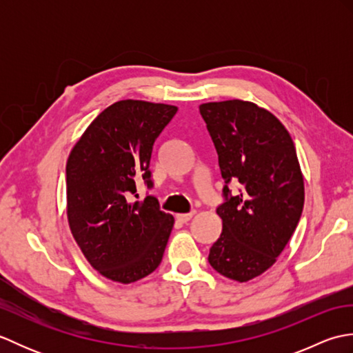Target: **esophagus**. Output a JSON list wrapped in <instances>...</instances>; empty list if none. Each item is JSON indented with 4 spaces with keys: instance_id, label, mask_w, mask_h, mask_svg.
I'll use <instances>...</instances> for the list:
<instances>
[{
    "instance_id": "1",
    "label": "esophagus",
    "mask_w": 353,
    "mask_h": 353,
    "mask_svg": "<svg viewBox=\"0 0 353 353\" xmlns=\"http://www.w3.org/2000/svg\"><path fill=\"white\" fill-rule=\"evenodd\" d=\"M192 215H194V212H190V214H177L176 219H177L179 221L186 223V221H190V220L192 219Z\"/></svg>"
}]
</instances>
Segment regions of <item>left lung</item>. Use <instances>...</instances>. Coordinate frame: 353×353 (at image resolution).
Returning a JSON list of instances; mask_svg holds the SVG:
<instances>
[{"instance_id":"8db88e82","label":"left lung","mask_w":353,"mask_h":353,"mask_svg":"<svg viewBox=\"0 0 353 353\" xmlns=\"http://www.w3.org/2000/svg\"><path fill=\"white\" fill-rule=\"evenodd\" d=\"M219 154L223 232L209 250L215 272L247 282L272 267L301 220L303 176L283 124L254 103L228 100L200 106ZM240 183L232 196L228 183Z\"/></svg>"}]
</instances>
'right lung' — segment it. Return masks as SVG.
<instances>
[{"label": "right lung", "instance_id": "right-lung-1", "mask_svg": "<svg viewBox=\"0 0 353 353\" xmlns=\"http://www.w3.org/2000/svg\"><path fill=\"white\" fill-rule=\"evenodd\" d=\"M177 108L121 100L89 124L66 162V214L71 234L97 272L132 283L159 267L174 219L147 196L130 201L142 177L152 188L156 138Z\"/></svg>", "mask_w": 353, "mask_h": 353}]
</instances>
